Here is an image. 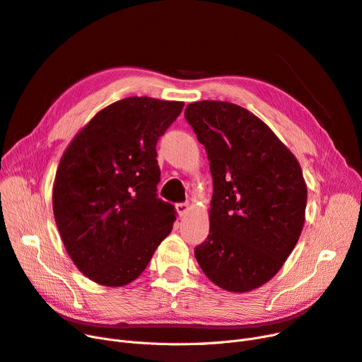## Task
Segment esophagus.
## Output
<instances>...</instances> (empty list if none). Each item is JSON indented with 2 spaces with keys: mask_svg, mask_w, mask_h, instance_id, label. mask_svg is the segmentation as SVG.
<instances>
[{
  "mask_svg": "<svg viewBox=\"0 0 362 362\" xmlns=\"http://www.w3.org/2000/svg\"><path fill=\"white\" fill-rule=\"evenodd\" d=\"M176 210H177L179 216L183 217L189 210V204L187 202H179V204H176Z\"/></svg>",
  "mask_w": 362,
  "mask_h": 362,
  "instance_id": "esophagus-1",
  "label": "esophagus"
}]
</instances>
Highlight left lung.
Listing matches in <instances>:
<instances>
[{
    "label": "left lung",
    "mask_w": 362,
    "mask_h": 362,
    "mask_svg": "<svg viewBox=\"0 0 362 362\" xmlns=\"http://www.w3.org/2000/svg\"><path fill=\"white\" fill-rule=\"evenodd\" d=\"M185 119L206 151L213 176L210 235L195 248L217 286L248 292L291 255L305 221L307 186L292 152L246 108L189 104Z\"/></svg>",
    "instance_id": "left-lung-1"
}]
</instances>
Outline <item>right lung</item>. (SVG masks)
Segmentation results:
<instances>
[{
	"mask_svg": "<svg viewBox=\"0 0 362 362\" xmlns=\"http://www.w3.org/2000/svg\"><path fill=\"white\" fill-rule=\"evenodd\" d=\"M183 103L130 97L101 110L57 170L52 210L73 262L104 286L145 270L173 229L175 205L157 195V142Z\"/></svg>",
	"mask_w": 362,
	"mask_h": 362,
	"instance_id": "obj_1",
	"label": "right lung"
}]
</instances>
